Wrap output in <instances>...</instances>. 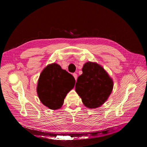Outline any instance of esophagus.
Wrapping results in <instances>:
<instances>
[{"instance_id":"34e87169","label":"esophagus","mask_w":147,"mask_h":147,"mask_svg":"<svg viewBox=\"0 0 147 147\" xmlns=\"http://www.w3.org/2000/svg\"><path fill=\"white\" fill-rule=\"evenodd\" d=\"M73 76H74V77L75 78V80H77V74H75V73H74V74H73Z\"/></svg>"}]
</instances>
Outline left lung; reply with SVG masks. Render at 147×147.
Wrapping results in <instances>:
<instances>
[{
  "label": "left lung",
  "mask_w": 147,
  "mask_h": 147,
  "mask_svg": "<svg viewBox=\"0 0 147 147\" xmlns=\"http://www.w3.org/2000/svg\"><path fill=\"white\" fill-rule=\"evenodd\" d=\"M82 72L75 84V91L87 108H98L112 93L113 80L103 67L97 63L87 62L83 65Z\"/></svg>",
  "instance_id": "8db88e82"
}]
</instances>
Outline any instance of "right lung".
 I'll use <instances>...</instances> for the list:
<instances>
[{
	"instance_id": "obj_1",
	"label": "right lung",
	"mask_w": 147,
	"mask_h": 147,
	"mask_svg": "<svg viewBox=\"0 0 147 147\" xmlns=\"http://www.w3.org/2000/svg\"><path fill=\"white\" fill-rule=\"evenodd\" d=\"M72 75L56 63L48 64L38 80L37 92L42 103L51 110L61 108L67 94L75 86Z\"/></svg>"
}]
</instances>
